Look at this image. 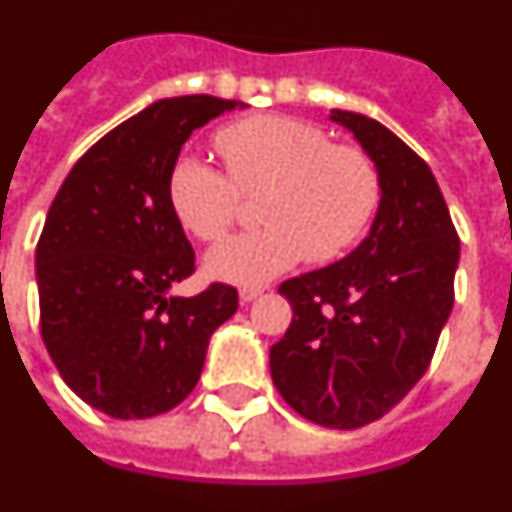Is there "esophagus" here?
<instances>
[{
  "instance_id": "obj_1",
  "label": "esophagus",
  "mask_w": 512,
  "mask_h": 512,
  "mask_svg": "<svg viewBox=\"0 0 512 512\" xmlns=\"http://www.w3.org/2000/svg\"><path fill=\"white\" fill-rule=\"evenodd\" d=\"M263 294H265L263 286H244V289H239L242 302H255L257 296H263Z\"/></svg>"
}]
</instances>
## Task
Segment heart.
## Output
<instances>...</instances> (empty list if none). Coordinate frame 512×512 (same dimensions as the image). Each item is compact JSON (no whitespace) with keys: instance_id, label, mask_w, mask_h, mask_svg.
<instances>
[{"instance_id":"heart-1","label":"heart","mask_w":512,"mask_h":512,"mask_svg":"<svg viewBox=\"0 0 512 512\" xmlns=\"http://www.w3.org/2000/svg\"><path fill=\"white\" fill-rule=\"evenodd\" d=\"M226 171L195 156L176 158L169 203L200 242H218L260 197L263 229L239 234L208 255V273L255 286L307 257L333 263L362 242L382 200V176L362 145L333 143L320 124L296 117H249L218 130Z\"/></svg>"}]
</instances>
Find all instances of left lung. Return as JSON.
<instances>
[{
  "instance_id": "obj_1",
  "label": "left lung",
  "mask_w": 512,
  "mask_h": 512,
  "mask_svg": "<svg viewBox=\"0 0 512 512\" xmlns=\"http://www.w3.org/2000/svg\"><path fill=\"white\" fill-rule=\"evenodd\" d=\"M382 176L372 231L349 257L278 286L294 309L270 346V375L291 409L359 429L401 403L427 372L455 299L461 239L422 156L375 119L333 111Z\"/></svg>"
}]
</instances>
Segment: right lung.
<instances>
[{"label": "right lung", "instance_id": "add662e5", "mask_svg": "<svg viewBox=\"0 0 512 512\" xmlns=\"http://www.w3.org/2000/svg\"><path fill=\"white\" fill-rule=\"evenodd\" d=\"M236 101L150 103L72 166L36 247L41 338L62 380L114 419L166 414L195 390L234 286L169 296L195 249L169 203V174L197 127Z\"/></svg>", "mask_w": 512, "mask_h": 512}]
</instances>
